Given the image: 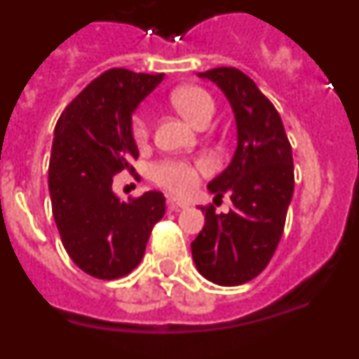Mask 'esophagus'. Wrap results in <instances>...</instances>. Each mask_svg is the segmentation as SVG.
I'll return each instance as SVG.
<instances>
[{"label":"esophagus","instance_id":"34e87169","mask_svg":"<svg viewBox=\"0 0 359 359\" xmlns=\"http://www.w3.org/2000/svg\"><path fill=\"white\" fill-rule=\"evenodd\" d=\"M167 207H169L170 210H180V208H189V203L183 201V199H180V198H172V196H170V198L167 199Z\"/></svg>","mask_w":359,"mask_h":359}]
</instances>
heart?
<instances>
[{
    "label": "heart",
    "mask_w": 359,
    "mask_h": 359,
    "mask_svg": "<svg viewBox=\"0 0 359 359\" xmlns=\"http://www.w3.org/2000/svg\"><path fill=\"white\" fill-rule=\"evenodd\" d=\"M172 104L176 109L189 120L192 126L201 128L210 123L215 113L214 98L208 91L198 86H187L182 90L174 91ZM133 136L138 144H144L149 135V122L144 113L133 118L131 123ZM208 170V163L205 160L185 161V160H161L151 167V177L156 185L176 192V194H189L194 190L199 182V176Z\"/></svg>",
    "instance_id": "obj_1"
}]
</instances>
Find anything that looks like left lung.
<instances>
[{
	"mask_svg": "<svg viewBox=\"0 0 359 359\" xmlns=\"http://www.w3.org/2000/svg\"><path fill=\"white\" fill-rule=\"evenodd\" d=\"M230 102L237 147L223 172L208 183L215 198L230 196L228 214L201 207L205 226L192 241L199 273L219 286H239L271 261L293 198V156L280 115L255 82L237 68L198 73Z\"/></svg>",
	"mask_w": 359,
	"mask_h": 359,
	"instance_id": "8db88e82",
	"label": "left lung"
}]
</instances>
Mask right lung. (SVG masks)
<instances>
[{"label":"right lung","instance_id":"obj_1","mask_svg":"<svg viewBox=\"0 0 359 359\" xmlns=\"http://www.w3.org/2000/svg\"><path fill=\"white\" fill-rule=\"evenodd\" d=\"M123 68L104 72L66 106L53 131L48 167L52 212L62 246L91 277L113 280L140 264L165 198L149 190L120 199L113 177L138 158L133 113L161 81Z\"/></svg>","mask_w":359,"mask_h":359}]
</instances>
